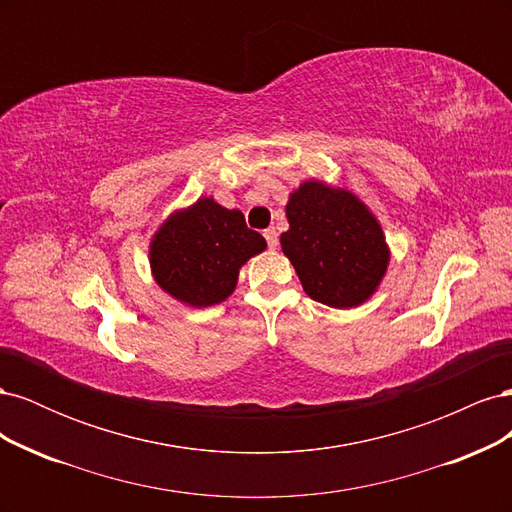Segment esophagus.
<instances>
[{"label":"esophagus","mask_w":512,"mask_h":512,"mask_svg":"<svg viewBox=\"0 0 512 512\" xmlns=\"http://www.w3.org/2000/svg\"><path fill=\"white\" fill-rule=\"evenodd\" d=\"M265 239H267L269 250H275L277 243H280V241H277V232H275V228H267V230H265Z\"/></svg>","instance_id":"esophagus-1"}]
</instances>
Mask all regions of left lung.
I'll list each match as a JSON object with an SVG mask.
<instances>
[{
  "label": "left lung",
  "instance_id": "obj_1",
  "mask_svg": "<svg viewBox=\"0 0 512 512\" xmlns=\"http://www.w3.org/2000/svg\"><path fill=\"white\" fill-rule=\"evenodd\" d=\"M282 250L307 297L346 309L367 301L389 267V247L369 209L348 190L305 181L286 205Z\"/></svg>",
  "mask_w": 512,
  "mask_h": 512
}]
</instances>
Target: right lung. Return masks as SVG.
Returning a JSON list of instances; mask_svg holds the SVG:
<instances>
[{
	"mask_svg": "<svg viewBox=\"0 0 512 512\" xmlns=\"http://www.w3.org/2000/svg\"><path fill=\"white\" fill-rule=\"evenodd\" d=\"M265 247V237L247 228L241 211L198 198L160 226L149 260L153 277L170 297L209 307L230 297L239 269Z\"/></svg>",
	"mask_w": 512,
	"mask_h": 512,
	"instance_id": "1",
	"label": "right lung"
}]
</instances>
